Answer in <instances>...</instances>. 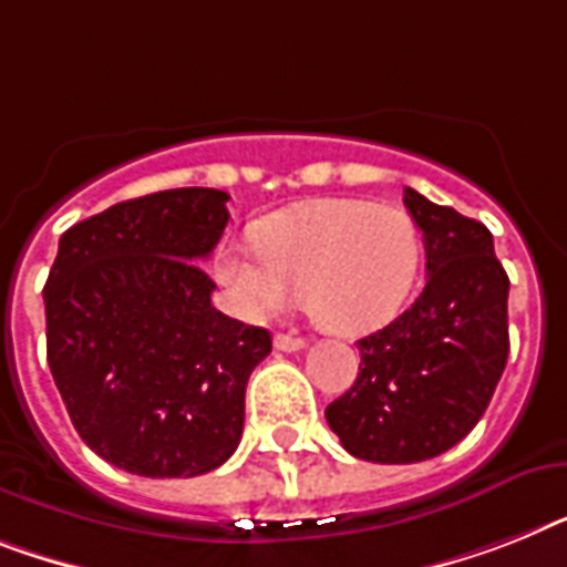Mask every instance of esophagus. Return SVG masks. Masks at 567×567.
<instances>
[{
	"mask_svg": "<svg viewBox=\"0 0 567 567\" xmlns=\"http://www.w3.org/2000/svg\"><path fill=\"white\" fill-rule=\"evenodd\" d=\"M307 341L301 339V336H292V333H278L275 336V350H280V353H295V350H301Z\"/></svg>",
	"mask_w": 567,
	"mask_h": 567,
	"instance_id": "obj_1",
	"label": "esophagus"
}]
</instances>
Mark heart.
<instances>
[{
    "mask_svg": "<svg viewBox=\"0 0 567 567\" xmlns=\"http://www.w3.org/2000/svg\"><path fill=\"white\" fill-rule=\"evenodd\" d=\"M257 251L228 246L219 255V278L246 316H278L295 292L321 330L364 336L405 307L423 243L396 205L318 199L266 219Z\"/></svg>",
    "mask_w": 567,
    "mask_h": 567,
    "instance_id": "b5f03b06",
    "label": "heart"
}]
</instances>
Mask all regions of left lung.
Returning a JSON list of instances; mask_svg holds the SVG:
<instances>
[{"mask_svg":"<svg viewBox=\"0 0 567 567\" xmlns=\"http://www.w3.org/2000/svg\"><path fill=\"white\" fill-rule=\"evenodd\" d=\"M423 231L425 287L409 310L359 339V377L327 405L341 446L373 463L443 455L484 417L509 353V278L484 223L405 188Z\"/></svg>","mask_w":567,"mask_h":567,"instance_id":"left-lung-1","label":"left lung"}]
</instances>
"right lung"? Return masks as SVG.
<instances>
[{"mask_svg":"<svg viewBox=\"0 0 567 567\" xmlns=\"http://www.w3.org/2000/svg\"><path fill=\"white\" fill-rule=\"evenodd\" d=\"M228 194L126 199L60 237L42 301L65 411L95 455L144 478H194L240 443L246 382L272 350L264 327L214 310L205 257Z\"/></svg>","mask_w":567,"mask_h":567,"instance_id":"obj_1","label":"right lung"}]
</instances>
